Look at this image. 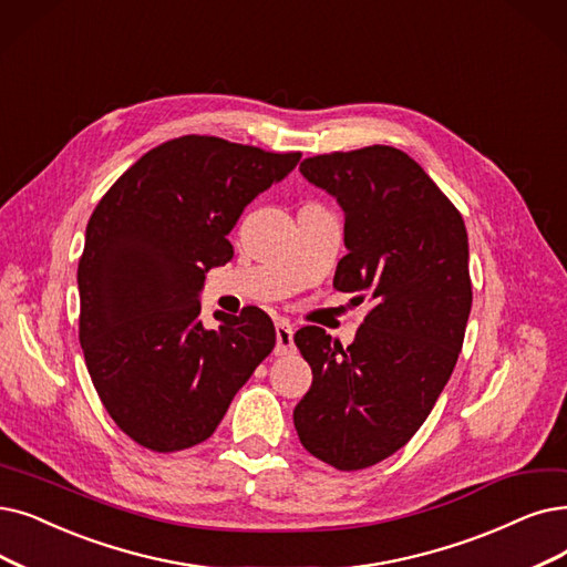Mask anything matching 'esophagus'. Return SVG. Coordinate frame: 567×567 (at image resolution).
<instances>
[{"label": "esophagus", "instance_id": "esophagus-1", "mask_svg": "<svg viewBox=\"0 0 567 567\" xmlns=\"http://www.w3.org/2000/svg\"><path fill=\"white\" fill-rule=\"evenodd\" d=\"M292 326L290 323H286V321H279L277 323V349H275V353L277 355H288V353H292V349H296V344H292Z\"/></svg>", "mask_w": 567, "mask_h": 567}]
</instances>
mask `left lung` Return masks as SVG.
<instances>
[{"mask_svg": "<svg viewBox=\"0 0 567 567\" xmlns=\"http://www.w3.org/2000/svg\"><path fill=\"white\" fill-rule=\"evenodd\" d=\"M309 184L344 212L334 288L372 300L353 344L302 328L296 344L313 381L292 421L311 456L362 470L393 456L423 425L456 368L472 307L461 212L393 146L313 155Z\"/></svg>", "mask_w": 567, "mask_h": 567, "instance_id": "obj_1", "label": "left lung"}]
</instances>
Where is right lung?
<instances>
[{"label": "right lung", "mask_w": 567, "mask_h": 567, "mask_svg": "<svg viewBox=\"0 0 567 567\" xmlns=\"http://www.w3.org/2000/svg\"><path fill=\"white\" fill-rule=\"evenodd\" d=\"M302 153L186 134L142 155L100 199L79 260V339L95 391L127 437L172 454L214 435L235 393L277 344L248 307L199 321L212 267L233 260L244 207Z\"/></svg>", "instance_id": "obj_1"}]
</instances>
